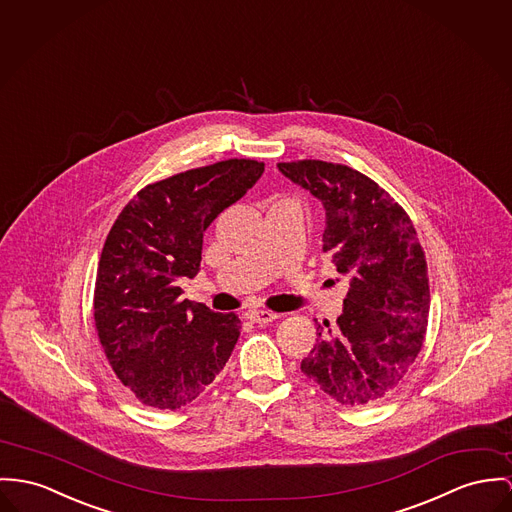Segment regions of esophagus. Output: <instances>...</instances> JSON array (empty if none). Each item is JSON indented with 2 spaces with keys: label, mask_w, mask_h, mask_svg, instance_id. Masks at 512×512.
Returning <instances> with one entry per match:
<instances>
[{
  "label": "esophagus",
  "mask_w": 512,
  "mask_h": 512,
  "mask_svg": "<svg viewBox=\"0 0 512 512\" xmlns=\"http://www.w3.org/2000/svg\"><path fill=\"white\" fill-rule=\"evenodd\" d=\"M280 314H275V312H269V310H253V312H249V319L251 321H255V323H271V321H275L278 319Z\"/></svg>",
  "instance_id": "1"
}]
</instances>
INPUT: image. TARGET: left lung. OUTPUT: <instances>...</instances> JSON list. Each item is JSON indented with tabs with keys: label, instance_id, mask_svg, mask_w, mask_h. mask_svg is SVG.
Masks as SVG:
<instances>
[{
	"label": "left lung",
	"instance_id": "left-lung-1",
	"mask_svg": "<svg viewBox=\"0 0 512 512\" xmlns=\"http://www.w3.org/2000/svg\"><path fill=\"white\" fill-rule=\"evenodd\" d=\"M325 208L323 253L351 278L335 327L317 323L302 372L343 405L390 394L421 353L431 306L425 251L407 212L353 167L319 159L278 163Z\"/></svg>",
	"mask_w": 512,
	"mask_h": 512
}]
</instances>
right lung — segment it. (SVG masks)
I'll use <instances>...</instances> for the list:
<instances>
[{"instance_id":"obj_1","label":"right lung","mask_w":512,"mask_h":512,"mask_svg":"<svg viewBox=\"0 0 512 512\" xmlns=\"http://www.w3.org/2000/svg\"><path fill=\"white\" fill-rule=\"evenodd\" d=\"M263 171L255 159L189 169L144 187L118 214L99 259L95 327L118 380L144 405L191 403L234 351L239 317L185 300L179 280L197 276L206 228Z\"/></svg>"}]
</instances>
